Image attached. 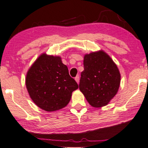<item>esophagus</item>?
<instances>
[{
  "label": "esophagus",
  "instance_id": "obj_1",
  "mask_svg": "<svg viewBox=\"0 0 148 148\" xmlns=\"http://www.w3.org/2000/svg\"><path fill=\"white\" fill-rule=\"evenodd\" d=\"M75 81L77 83L79 84V76L77 75L75 77Z\"/></svg>",
  "mask_w": 148,
  "mask_h": 148
}]
</instances>
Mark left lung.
Masks as SVG:
<instances>
[{
    "instance_id": "8db88e82",
    "label": "left lung",
    "mask_w": 148,
    "mask_h": 148,
    "mask_svg": "<svg viewBox=\"0 0 148 148\" xmlns=\"http://www.w3.org/2000/svg\"><path fill=\"white\" fill-rule=\"evenodd\" d=\"M79 90L92 107L99 108L110 102L118 92L120 73L112 58L103 50L86 53Z\"/></svg>"
}]
</instances>
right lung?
I'll list each match as a JSON object with an SVG mask.
<instances>
[{"mask_svg": "<svg viewBox=\"0 0 148 148\" xmlns=\"http://www.w3.org/2000/svg\"><path fill=\"white\" fill-rule=\"evenodd\" d=\"M25 83L34 104L48 112L66 107L72 92L78 88L61 57L46 53H41L30 67Z\"/></svg>", "mask_w": 148, "mask_h": 148, "instance_id": "obj_1", "label": "right lung"}]
</instances>
